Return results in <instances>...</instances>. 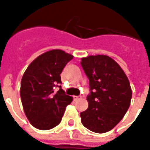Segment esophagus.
I'll return each instance as SVG.
<instances>
[{"label": "esophagus", "instance_id": "obj_1", "mask_svg": "<svg viewBox=\"0 0 150 150\" xmlns=\"http://www.w3.org/2000/svg\"><path fill=\"white\" fill-rule=\"evenodd\" d=\"M81 98V96H74V100L75 101H77L79 99H80Z\"/></svg>", "mask_w": 150, "mask_h": 150}]
</instances>
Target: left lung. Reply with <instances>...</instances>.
<instances>
[{
    "label": "left lung",
    "instance_id": "obj_1",
    "mask_svg": "<svg viewBox=\"0 0 150 150\" xmlns=\"http://www.w3.org/2000/svg\"><path fill=\"white\" fill-rule=\"evenodd\" d=\"M89 79L88 108L80 114L81 122L91 131L103 134L119 122L128 110L132 90L127 76L108 55H89L81 59Z\"/></svg>",
    "mask_w": 150,
    "mask_h": 150
}]
</instances>
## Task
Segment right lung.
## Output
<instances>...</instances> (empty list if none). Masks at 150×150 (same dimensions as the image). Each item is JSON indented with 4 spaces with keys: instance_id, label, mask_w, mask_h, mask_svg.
Masks as SVG:
<instances>
[{
    "instance_id": "1",
    "label": "right lung",
    "mask_w": 150,
    "mask_h": 150,
    "mask_svg": "<svg viewBox=\"0 0 150 150\" xmlns=\"http://www.w3.org/2000/svg\"><path fill=\"white\" fill-rule=\"evenodd\" d=\"M73 55L60 49L41 54L28 65L21 83V98L26 117L35 128L47 130L58 126L73 98L64 90L54 93L61 83L60 74Z\"/></svg>"
}]
</instances>
